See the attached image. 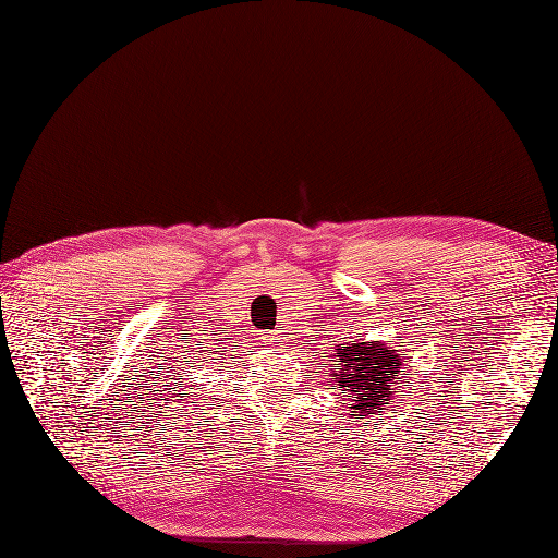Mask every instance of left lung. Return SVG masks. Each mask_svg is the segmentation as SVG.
Wrapping results in <instances>:
<instances>
[{
  "label": "left lung",
  "instance_id": "8db88e82",
  "mask_svg": "<svg viewBox=\"0 0 558 558\" xmlns=\"http://www.w3.org/2000/svg\"><path fill=\"white\" fill-rule=\"evenodd\" d=\"M332 362V383L339 391L350 393V416H379V409H387L393 402L398 385L402 383V362L396 350H389L379 341L339 343Z\"/></svg>",
  "mask_w": 558,
  "mask_h": 558
}]
</instances>
